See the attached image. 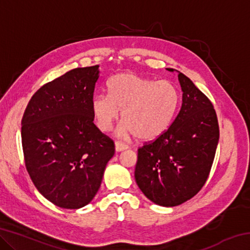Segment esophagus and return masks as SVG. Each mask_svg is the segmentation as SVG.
<instances>
[{"instance_id":"34e87169","label":"esophagus","mask_w":250,"mask_h":250,"mask_svg":"<svg viewBox=\"0 0 250 250\" xmlns=\"http://www.w3.org/2000/svg\"><path fill=\"white\" fill-rule=\"evenodd\" d=\"M116 151L117 152H120V151H124V150H126L128 149V146L125 145V143H122V142H119V141H116Z\"/></svg>"}]
</instances>
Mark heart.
<instances>
[{
	"instance_id": "heart-1",
	"label": "heart",
	"mask_w": 250,
	"mask_h": 250,
	"mask_svg": "<svg viewBox=\"0 0 250 250\" xmlns=\"http://www.w3.org/2000/svg\"><path fill=\"white\" fill-rule=\"evenodd\" d=\"M108 96L97 95L91 101L96 124L109 131L118 120L125 125L124 135L154 140L170 126L179 105V91L170 80H153L133 73L113 76L108 82Z\"/></svg>"
}]
</instances>
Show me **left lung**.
<instances>
[{"mask_svg":"<svg viewBox=\"0 0 250 250\" xmlns=\"http://www.w3.org/2000/svg\"><path fill=\"white\" fill-rule=\"evenodd\" d=\"M177 77L183 91L180 112L166 132L139 147L134 171L143 194L167 207L180 205L201 191L219 139L213 104L184 74Z\"/></svg>","mask_w":250,"mask_h":250,"instance_id":"obj_1","label":"left lung"}]
</instances>
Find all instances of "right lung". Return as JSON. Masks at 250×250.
I'll list each match as a JSON object with an SVG mask.
<instances>
[{
  "label": "right lung",
  "mask_w": 250,
  "mask_h": 250,
  "mask_svg": "<svg viewBox=\"0 0 250 250\" xmlns=\"http://www.w3.org/2000/svg\"><path fill=\"white\" fill-rule=\"evenodd\" d=\"M98 68H75L45 83L22 119L26 170L42 195L62 208L89 204L115 154V142L94 124Z\"/></svg>",
  "instance_id": "1"
}]
</instances>
